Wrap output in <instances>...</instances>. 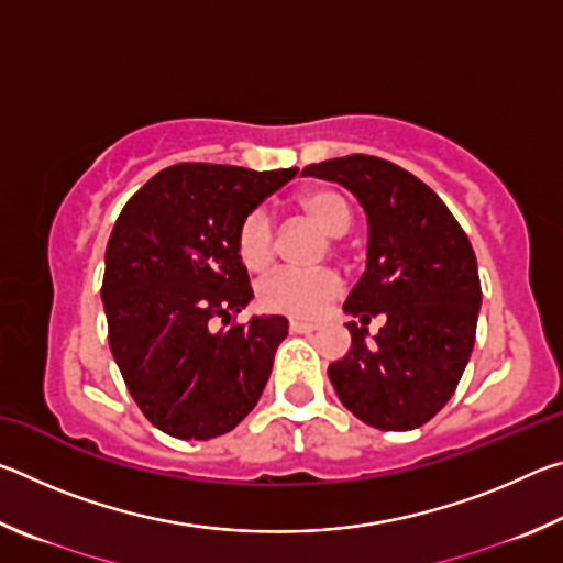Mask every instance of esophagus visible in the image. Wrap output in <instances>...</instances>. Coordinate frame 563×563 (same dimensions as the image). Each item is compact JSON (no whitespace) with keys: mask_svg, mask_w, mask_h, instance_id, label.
Returning <instances> with one entry per match:
<instances>
[{"mask_svg":"<svg viewBox=\"0 0 563 563\" xmlns=\"http://www.w3.org/2000/svg\"><path fill=\"white\" fill-rule=\"evenodd\" d=\"M320 325L318 322L308 320H290V332H298V335H308V332H316Z\"/></svg>","mask_w":563,"mask_h":563,"instance_id":"34e87169","label":"esophagus"}]
</instances>
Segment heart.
I'll list each match as a JSON object with an SVG mask.
<instances>
[{"instance_id":"obj_1","label":"heart","mask_w":563,"mask_h":563,"mask_svg":"<svg viewBox=\"0 0 563 563\" xmlns=\"http://www.w3.org/2000/svg\"><path fill=\"white\" fill-rule=\"evenodd\" d=\"M300 211L328 235H345L352 225L347 198L335 188H318L300 198ZM238 258L247 271H265L275 261V225L265 208L247 213L235 233ZM342 290L332 271H275L258 283L265 310L292 318H312L328 308Z\"/></svg>"}]
</instances>
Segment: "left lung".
Segmentation results:
<instances>
[{
	"mask_svg": "<svg viewBox=\"0 0 563 563\" xmlns=\"http://www.w3.org/2000/svg\"><path fill=\"white\" fill-rule=\"evenodd\" d=\"M345 186L367 213V268L342 310L352 347L328 367L340 402L369 427L405 432L450 402L470 362L482 305L472 243L409 170L352 154L302 168ZM386 318L373 343L365 324Z\"/></svg>",
	"mask_w": 563,
	"mask_h": 563,
	"instance_id": "1",
	"label": "left lung"
}]
</instances>
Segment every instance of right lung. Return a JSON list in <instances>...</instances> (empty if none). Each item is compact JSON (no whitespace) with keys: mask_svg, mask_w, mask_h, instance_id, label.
<instances>
[{"mask_svg":"<svg viewBox=\"0 0 563 563\" xmlns=\"http://www.w3.org/2000/svg\"><path fill=\"white\" fill-rule=\"evenodd\" d=\"M295 174L176 164L123 206L107 245L101 300L123 383L161 432L213 440L261 399L288 320L233 322L253 298L235 233Z\"/></svg>","mask_w":563,"mask_h":563,"instance_id":"1","label":"right lung"}]
</instances>
